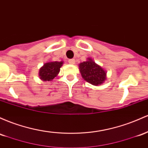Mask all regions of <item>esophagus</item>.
Segmentation results:
<instances>
[{
    "instance_id": "1",
    "label": "esophagus",
    "mask_w": 148,
    "mask_h": 148,
    "mask_svg": "<svg viewBox=\"0 0 148 148\" xmlns=\"http://www.w3.org/2000/svg\"><path fill=\"white\" fill-rule=\"evenodd\" d=\"M69 63L70 64H71V65H73L75 64V59H69Z\"/></svg>"
}]
</instances>
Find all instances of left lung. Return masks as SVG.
<instances>
[{"mask_svg": "<svg viewBox=\"0 0 148 148\" xmlns=\"http://www.w3.org/2000/svg\"><path fill=\"white\" fill-rule=\"evenodd\" d=\"M79 69L82 78L92 85H100L107 79V72L92 58L79 64Z\"/></svg>", "mask_w": 148, "mask_h": 148, "instance_id": "obj_1", "label": "left lung"}]
</instances>
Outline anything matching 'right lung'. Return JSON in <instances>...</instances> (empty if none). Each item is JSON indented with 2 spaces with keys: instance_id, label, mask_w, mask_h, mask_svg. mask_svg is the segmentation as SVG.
<instances>
[{
  "instance_id": "right-lung-1",
  "label": "right lung",
  "mask_w": 148,
  "mask_h": 148,
  "mask_svg": "<svg viewBox=\"0 0 148 148\" xmlns=\"http://www.w3.org/2000/svg\"><path fill=\"white\" fill-rule=\"evenodd\" d=\"M64 61H49L40 69L39 77L43 82H50L58 75Z\"/></svg>"
}]
</instances>
